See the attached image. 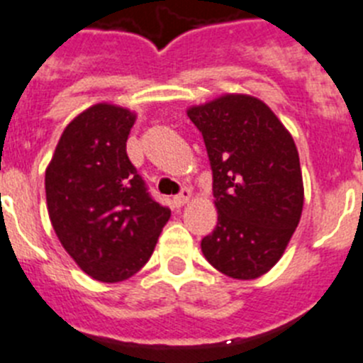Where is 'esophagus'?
Returning a JSON list of instances; mask_svg holds the SVG:
<instances>
[{
  "label": "esophagus",
  "mask_w": 363,
  "mask_h": 363,
  "mask_svg": "<svg viewBox=\"0 0 363 363\" xmlns=\"http://www.w3.org/2000/svg\"><path fill=\"white\" fill-rule=\"evenodd\" d=\"M191 197H194V195H191V189L184 188L181 194H179L177 197L174 199V202H175V206H184V204H188L189 201H191Z\"/></svg>",
  "instance_id": "1"
}]
</instances>
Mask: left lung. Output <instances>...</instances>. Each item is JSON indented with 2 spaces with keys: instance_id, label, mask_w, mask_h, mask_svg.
Wrapping results in <instances>:
<instances>
[{
  "instance_id": "left-lung-1",
  "label": "left lung",
  "mask_w": 363,
  "mask_h": 363,
  "mask_svg": "<svg viewBox=\"0 0 363 363\" xmlns=\"http://www.w3.org/2000/svg\"><path fill=\"white\" fill-rule=\"evenodd\" d=\"M186 113L204 137L218 213L202 253L231 279H259L279 262L302 215L295 141L273 110L247 94H224Z\"/></svg>"
}]
</instances>
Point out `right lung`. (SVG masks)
I'll use <instances>...</instances> for the list:
<instances>
[{"label": "right lung", "instance_id": "right-lung-1", "mask_svg": "<svg viewBox=\"0 0 363 363\" xmlns=\"http://www.w3.org/2000/svg\"><path fill=\"white\" fill-rule=\"evenodd\" d=\"M137 113L97 103L67 125L45 172L61 246L99 282H121L152 257L172 211L153 201L126 155Z\"/></svg>", "mask_w": 363, "mask_h": 363}]
</instances>
